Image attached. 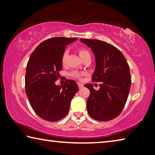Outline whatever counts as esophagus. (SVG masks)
Instances as JSON below:
<instances>
[{
  "instance_id": "esophagus-1",
  "label": "esophagus",
  "mask_w": 155,
  "mask_h": 155,
  "mask_svg": "<svg viewBox=\"0 0 155 155\" xmlns=\"http://www.w3.org/2000/svg\"><path fill=\"white\" fill-rule=\"evenodd\" d=\"M78 87H79L80 89L82 88L83 86H84V85L80 83V82H78Z\"/></svg>"
}]
</instances>
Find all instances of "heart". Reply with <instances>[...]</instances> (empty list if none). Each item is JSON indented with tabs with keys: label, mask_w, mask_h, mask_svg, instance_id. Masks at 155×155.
<instances>
[{
	"label": "heart",
	"mask_w": 155,
	"mask_h": 155,
	"mask_svg": "<svg viewBox=\"0 0 155 155\" xmlns=\"http://www.w3.org/2000/svg\"><path fill=\"white\" fill-rule=\"evenodd\" d=\"M78 51H79V54H80L81 58H82V59H83V58H84L86 56L89 55V54H90L89 51L87 50H86L85 48H80L79 50H78ZM67 56V51H65L62 54V63H64V62H66ZM71 75L73 78H78V79H79V78H81V76H82V73L78 72V71H74L71 73Z\"/></svg>",
	"instance_id": "b5f03b06"
}]
</instances>
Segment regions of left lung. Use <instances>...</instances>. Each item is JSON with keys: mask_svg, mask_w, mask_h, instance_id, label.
<instances>
[{"mask_svg": "<svg viewBox=\"0 0 155 155\" xmlns=\"http://www.w3.org/2000/svg\"><path fill=\"white\" fill-rule=\"evenodd\" d=\"M91 48L95 58L96 66L92 80L101 82L98 91L86 84L90 91L86 102L88 114L94 120L108 121L120 114L125 105L131 88L129 64L121 51L107 42L81 39Z\"/></svg>", "mask_w": 155, "mask_h": 155, "instance_id": "1", "label": "left lung"}]
</instances>
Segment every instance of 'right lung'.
Returning <instances> with one entry per match:
<instances>
[{"mask_svg":"<svg viewBox=\"0 0 155 155\" xmlns=\"http://www.w3.org/2000/svg\"><path fill=\"white\" fill-rule=\"evenodd\" d=\"M78 38L54 37L37 46L30 56L25 75L26 93L35 112L50 122L63 118L69 112L71 101L79 90L77 83L68 80L56 85L62 69L65 48Z\"/></svg>","mask_w":155,"mask_h":155,"instance_id":"add662e5","label":"right lung"}]
</instances>
